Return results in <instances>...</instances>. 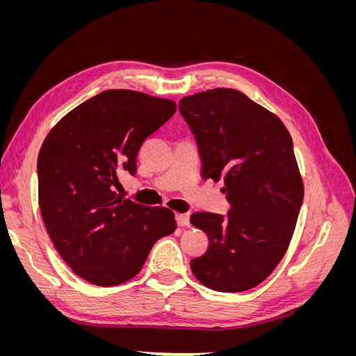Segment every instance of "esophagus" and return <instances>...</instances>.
<instances>
[{
    "mask_svg": "<svg viewBox=\"0 0 356 356\" xmlns=\"http://www.w3.org/2000/svg\"><path fill=\"white\" fill-rule=\"evenodd\" d=\"M175 218H177L178 225H181V227H184V225L190 224V215L188 213H177Z\"/></svg>",
    "mask_w": 356,
    "mask_h": 356,
    "instance_id": "obj_1",
    "label": "esophagus"
}]
</instances>
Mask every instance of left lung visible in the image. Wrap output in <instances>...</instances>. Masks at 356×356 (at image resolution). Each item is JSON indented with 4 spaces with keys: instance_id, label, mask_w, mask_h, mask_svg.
Instances as JSON below:
<instances>
[{
    "instance_id": "1",
    "label": "left lung",
    "mask_w": 356,
    "mask_h": 356,
    "mask_svg": "<svg viewBox=\"0 0 356 356\" xmlns=\"http://www.w3.org/2000/svg\"><path fill=\"white\" fill-rule=\"evenodd\" d=\"M178 110L195 135L203 178L224 177L232 204L224 215H191L209 238L191 270L220 293L251 289L282 260L303 203L293 139L275 114L234 89L186 96Z\"/></svg>"
}]
</instances>
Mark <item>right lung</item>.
Here are the masks:
<instances>
[{
  "label": "right lung",
  "instance_id": "obj_1",
  "mask_svg": "<svg viewBox=\"0 0 356 356\" xmlns=\"http://www.w3.org/2000/svg\"><path fill=\"white\" fill-rule=\"evenodd\" d=\"M175 111L170 99L105 90L75 106L42 143L37 161L42 220L60 257L88 282L129 281L153 245L175 232L172 211L114 191L117 175L136 174L139 148Z\"/></svg>",
  "mask_w": 356,
  "mask_h": 356
}]
</instances>
